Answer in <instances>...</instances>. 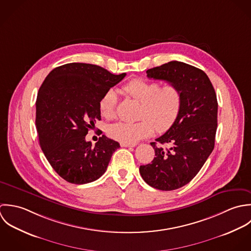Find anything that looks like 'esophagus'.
Masks as SVG:
<instances>
[{
	"label": "esophagus",
	"instance_id": "esophagus-1",
	"mask_svg": "<svg viewBox=\"0 0 251 251\" xmlns=\"http://www.w3.org/2000/svg\"><path fill=\"white\" fill-rule=\"evenodd\" d=\"M120 146L122 148H135L137 145L136 144H126V143H121Z\"/></svg>",
	"mask_w": 251,
	"mask_h": 251
}]
</instances>
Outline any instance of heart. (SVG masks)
<instances>
[{
	"instance_id": "obj_1",
	"label": "heart",
	"mask_w": 251,
	"mask_h": 251,
	"mask_svg": "<svg viewBox=\"0 0 251 251\" xmlns=\"http://www.w3.org/2000/svg\"><path fill=\"white\" fill-rule=\"evenodd\" d=\"M123 92L141 102L137 122H116L107 129L108 136L118 142L134 144L153 133L169 130L178 117L182 105V91L175 83L161 86L159 81L134 78L122 87ZM117 98L113 90H107L100 98L99 108L103 117L115 115Z\"/></svg>"
}]
</instances>
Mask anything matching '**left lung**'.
<instances>
[{
    "mask_svg": "<svg viewBox=\"0 0 251 251\" xmlns=\"http://www.w3.org/2000/svg\"><path fill=\"white\" fill-rule=\"evenodd\" d=\"M148 77L176 84L182 91V105L174 125L156 143L155 157L140 167L151 187L171 191L189 183L214 148L218 103L214 88L203 71L171 61L147 71Z\"/></svg>",
    "mask_w": 251,
    "mask_h": 251,
    "instance_id": "1",
    "label": "left lung"
}]
</instances>
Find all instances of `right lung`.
<instances>
[{"label":"right lung","mask_w":251,"mask_h":251,"mask_svg":"<svg viewBox=\"0 0 251 251\" xmlns=\"http://www.w3.org/2000/svg\"><path fill=\"white\" fill-rule=\"evenodd\" d=\"M125 75L97 65L69 63L53 69L43 82L36 101L39 142L51 167L66 181H95L120 148L105 136L93 147L85 136L100 119L101 96Z\"/></svg>","instance_id":"add662e5"}]
</instances>
